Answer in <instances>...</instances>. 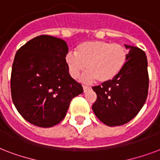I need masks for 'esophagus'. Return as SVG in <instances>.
<instances>
[{
  "label": "esophagus",
  "instance_id": "34e87169",
  "mask_svg": "<svg viewBox=\"0 0 160 160\" xmlns=\"http://www.w3.org/2000/svg\"><path fill=\"white\" fill-rule=\"evenodd\" d=\"M82 88H83V91L85 92H87L88 90H89L90 88H91V87H89V86H87V85H82Z\"/></svg>",
  "mask_w": 160,
  "mask_h": 160
}]
</instances>
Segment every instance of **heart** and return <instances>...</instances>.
<instances>
[{
  "label": "heart",
  "instance_id": "b5f03b06",
  "mask_svg": "<svg viewBox=\"0 0 160 160\" xmlns=\"http://www.w3.org/2000/svg\"><path fill=\"white\" fill-rule=\"evenodd\" d=\"M127 58L128 52L121 44L90 40L79 44L76 53H67L65 61L73 78H78L86 68L85 82L96 79L98 82H107L121 72Z\"/></svg>",
  "mask_w": 160,
  "mask_h": 160
}]
</instances>
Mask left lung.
<instances>
[{
  "instance_id": "obj_1",
  "label": "left lung",
  "mask_w": 160,
  "mask_h": 160,
  "mask_svg": "<svg viewBox=\"0 0 160 160\" xmlns=\"http://www.w3.org/2000/svg\"><path fill=\"white\" fill-rule=\"evenodd\" d=\"M129 50L127 64L116 78L93 87L97 99L92 106L95 116L107 126L124 125L132 120L147 99L148 61L144 51L125 44Z\"/></svg>"
}]
</instances>
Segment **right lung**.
<instances>
[{"label":"right lung","instance_id":"add662e5","mask_svg":"<svg viewBox=\"0 0 160 160\" xmlns=\"http://www.w3.org/2000/svg\"><path fill=\"white\" fill-rule=\"evenodd\" d=\"M67 42L50 35L33 38L15 55L11 93L15 107L29 123L51 127L64 119L74 97L83 92L66 64Z\"/></svg>","mask_w":160,"mask_h":160}]
</instances>
